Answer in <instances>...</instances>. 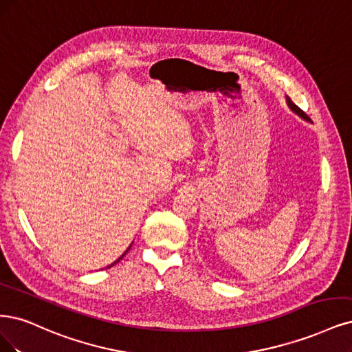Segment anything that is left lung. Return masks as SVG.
<instances>
[{"label": "left lung", "mask_w": 352, "mask_h": 352, "mask_svg": "<svg viewBox=\"0 0 352 352\" xmlns=\"http://www.w3.org/2000/svg\"><path fill=\"white\" fill-rule=\"evenodd\" d=\"M287 103H288V107H289V109H292V111H293L294 113H297V115H298L300 118H302V119H306V120H310V118H309V116H307V115H306L305 112H302V111H301V109H300V107H298L297 104H294L292 99H289V98H287Z\"/></svg>", "instance_id": "left-lung-1"}]
</instances>
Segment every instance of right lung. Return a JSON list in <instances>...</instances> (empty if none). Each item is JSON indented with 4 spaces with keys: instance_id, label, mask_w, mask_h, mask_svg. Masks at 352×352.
Listing matches in <instances>:
<instances>
[{
    "instance_id": "obj_1",
    "label": "right lung",
    "mask_w": 352,
    "mask_h": 352,
    "mask_svg": "<svg viewBox=\"0 0 352 352\" xmlns=\"http://www.w3.org/2000/svg\"><path fill=\"white\" fill-rule=\"evenodd\" d=\"M131 246H132V243H131V245H129V248H128V249H126V250H125V252H124V253H122V256H120V258H118V259H116V261H115V262H113V263H111V265H109V266H106V268H111V266H113V265H115V263H118V262H119V261H120V259H122V258H124V256H125V254H126V253H128V250H129V249H131Z\"/></svg>"
}]
</instances>
